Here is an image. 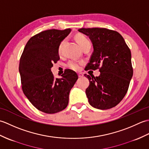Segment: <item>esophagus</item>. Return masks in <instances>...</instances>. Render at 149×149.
<instances>
[{
  "label": "esophagus",
  "mask_w": 149,
  "mask_h": 149,
  "mask_svg": "<svg viewBox=\"0 0 149 149\" xmlns=\"http://www.w3.org/2000/svg\"><path fill=\"white\" fill-rule=\"evenodd\" d=\"M78 75H79V77H83V74H82V73H78Z\"/></svg>",
  "instance_id": "esophagus-1"
}]
</instances>
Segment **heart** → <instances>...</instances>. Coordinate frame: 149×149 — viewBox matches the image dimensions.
<instances>
[{
	"label": "heart",
	"instance_id": "obj_1",
	"mask_svg": "<svg viewBox=\"0 0 149 149\" xmlns=\"http://www.w3.org/2000/svg\"><path fill=\"white\" fill-rule=\"evenodd\" d=\"M75 40L79 45L81 47L82 49L87 47H91V42L88 38L84 35L83 34H78L75 36ZM66 42V39L63 40L61 42L59 43L58 46V53L59 54L63 52V47H64L65 43ZM83 64V61H76V60H70L67 63V65L70 68L74 70H78L80 68L81 65Z\"/></svg>",
	"mask_w": 149,
	"mask_h": 149
}]
</instances>
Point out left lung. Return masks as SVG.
<instances>
[{"instance_id":"1","label":"left lung","mask_w":149,"mask_h":149,"mask_svg":"<svg viewBox=\"0 0 149 149\" xmlns=\"http://www.w3.org/2000/svg\"><path fill=\"white\" fill-rule=\"evenodd\" d=\"M89 36L93 52L85 70L99 69L100 75L84 74L90 81L86 94L95 108L108 109L116 106L127 92L133 75L130 49L121 34L106 28H82Z\"/></svg>"}]
</instances>
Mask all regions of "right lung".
<instances>
[{
	"label": "right lung",
	"instance_id": "add662e5",
	"mask_svg": "<svg viewBox=\"0 0 149 149\" xmlns=\"http://www.w3.org/2000/svg\"><path fill=\"white\" fill-rule=\"evenodd\" d=\"M70 29H49L32 36L22 54L19 65L22 89L30 102L43 113L53 114L68 106L69 93L78 79L77 73L66 69L61 78L50 70L59 60V43Z\"/></svg>",
	"mask_w": 149,
	"mask_h": 149
}]
</instances>
